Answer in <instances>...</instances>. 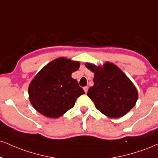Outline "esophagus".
<instances>
[{
  "label": "esophagus",
  "mask_w": 158,
  "mask_h": 158,
  "mask_svg": "<svg viewBox=\"0 0 158 158\" xmlns=\"http://www.w3.org/2000/svg\"><path fill=\"white\" fill-rule=\"evenodd\" d=\"M83 89H84V91L85 92V94H87V90H88V87H85Z\"/></svg>",
  "instance_id": "34e87169"
}]
</instances>
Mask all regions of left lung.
<instances>
[{"instance_id": "8db88e82", "label": "left lung", "mask_w": 158, "mask_h": 158, "mask_svg": "<svg viewBox=\"0 0 158 158\" xmlns=\"http://www.w3.org/2000/svg\"><path fill=\"white\" fill-rule=\"evenodd\" d=\"M85 66L94 73V85L89 88L87 95L101 113L117 118L135 105L138 90L120 68L109 62L103 66L90 63Z\"/></svg>"}]
</instances>
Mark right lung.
<instances>
[{"mask_svg": "<svg viewBox=\"0 0 158 158\" xmlns=\"http://www.w3.org/2000/svg\"><path fill=\"white\" fill-rule=\"evenodd\" d=\"M79 62L60 57L51 61L32 79L28 87L29 100L35 109L48 118H57L71 109L85 91L71 77Z\"/></svg>", "mask_w": 158, "mask_h": 158, "instance_id": "1", "label": "right lung"}]
</instances>
